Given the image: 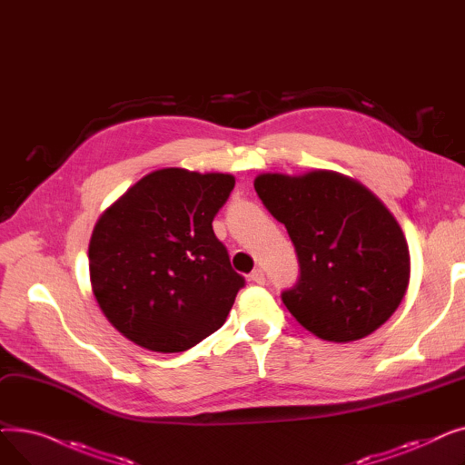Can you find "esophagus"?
I'll use <instances>...</instances> for the list:
<instances>
[{
	"label": "esophagus",
	"instance_id": "esophagus-1",
	"mask_svg": "<svg viewBox=\"0 0 465 465\" xmlns=\"http://www.w3.org/2000/svg\"><path fill=\"white\" fill-rule=\"evenodd\" d=\"M249 277H251V281L256 282V284H263V282H265V275H263L262 270H254Z\"/></svg>",
	"mask_w": 465,
	"mask_h": 465
}]
</instances>
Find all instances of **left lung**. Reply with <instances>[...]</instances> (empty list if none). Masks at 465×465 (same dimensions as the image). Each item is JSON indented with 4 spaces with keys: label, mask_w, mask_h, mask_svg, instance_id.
<instances>
[{
    "label": "left lung",
    "mask_w": 465,
    "mask_h": 465,
    "mask_svg": "<svg viewBox=\"0 0 465 465\" xmlns=\"http://www.w3.org/2000/svg\"><path fill=\"white\" fill-rule=\"evenodd\" d=\"M254 190L294 242L300 279L281 298L303 328L347 343L394 314L409 284V247L368 188L333 171H311L258 175Z\"/></svg>",
    "instance_id": "8db88e82"
}]
</instances>
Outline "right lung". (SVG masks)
<instances>
[{
    "label": "right lung",
    "instance_id": "obj_1",
    "mask_svg": "<svg viewBox=\"0 0 465 465\" xmlns=\"http://www.w3.org/2000/svg\"><path fill=\"white\" fill-rule=\"evenodd\" d=\"M235 186L224 173L153 171L97 220L90 281L107 321L135 345L183 352L226 322L245 277L213 220Z\"/></svg>",
    "mask_w": 465,
    "mask_h": 465
}]
</instances>
